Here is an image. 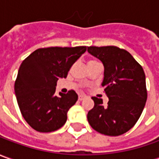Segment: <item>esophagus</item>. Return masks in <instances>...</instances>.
<instances>
[{"label":"esophagus","mask_w":159,"mask_h":159,"mask_svg":"<svg viewBox=\"0 0 159 159\" xmlns=\"http://www.w3.org/2000/svg\"><path fill=\"white\" fill-rule=\"evenodd\" d=\"M85 98H86V97H85L84 95H79V97H78V99H79L80 101H82V100H84V99Z\"/></svg>","instance_id":"esophagus-1"}]
</instances>
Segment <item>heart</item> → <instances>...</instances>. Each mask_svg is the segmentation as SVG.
I'll return each instance as SVG.
<instances>
[{
	"label": "heart",
	"instance_id": "heart-1",
	"mask_svg": "<svg viewBox=\"0 0 159 159\" xmlns=\"http://www.w3.org/2000/svg\"><path fill=\"white\" fill-rule=\"evenodd\" d=\"M96 61H90L89 62H88V65H90V64H93V63H96Z\"/></svg>",
	"mask_w": 159,
	"mask_h": 159
}]
</instances>
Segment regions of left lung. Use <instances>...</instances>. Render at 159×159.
I'll return each mask as SVG.
<instances>
[{
	"label": "left lung",
	"mask_w": 159,
	"mask_h": 159,
	"mask_svg": "<svg viewBox=\"0 0 159 159\" xmlns=\"http://www.w3.org/2000/svg\"><path fill=\"white\" fill-rule=\"evenodd\" d=\"M88 52L104 65L102 86L109 98H91L94 107L87 114L91 128L100 134L117 136L136 123L147 100L143 69L128 51L117 47H89Z\"/></svg>",
	"instance_id": "1"
}]
</instances>
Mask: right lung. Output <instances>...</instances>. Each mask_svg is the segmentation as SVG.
<instances>
[{
	"instance_id": "obj_1",
	"label": "right lung",
	"mask_w": 159,
	"mask_h": 159,
	"mask_svg": "<svg viewBox=\"0 0 159 159\" xmlns=\"http://www.w3.org/2000/svg\"><path fill=\"white\" fill-rule=\"evenodd\" d=\"M87 47L39 48L23 61L15 83L20 111L26 122L39 132L61 129L69 108L77 101L75 90L55 95L57 81L66 78L71 66Z\"/></svg>"
}]
</instances>
